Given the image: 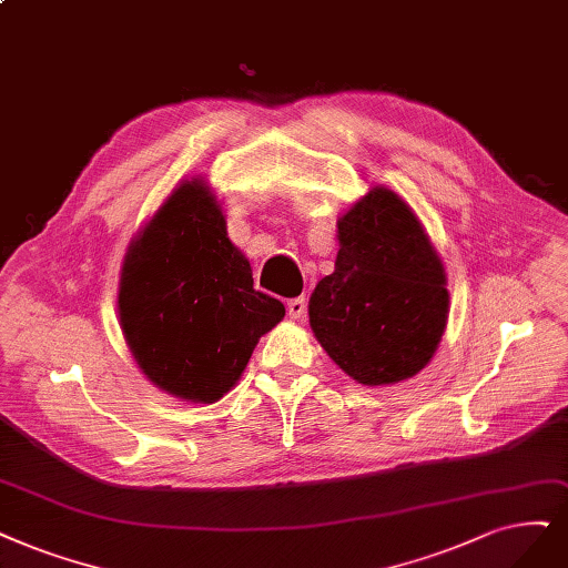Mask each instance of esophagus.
Listing matches in <instances>:
<instances>
[{"label":"esophagus","instance_id":"obj_1","mask_svg":"<svg viewBox=\"0 0 568 568\" xmlns=\"http://www.w3.org/2000/svg\"><path fill=\"white\" fill-rule=\"evenodd\" d=\"M287 313H290V318L302 321V318L306 316V300H304V297L290 300V302H287Z\"/></svg>","mask_w":568,"mask_h":568}]
</instances>
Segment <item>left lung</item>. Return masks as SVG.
Here are the masks:
<instances>
[{
    "mask_svg": "<svg viewBox=\"0 0 568 568\" xmlns=\"http://www.w3.org/2000/svg\"><path fill=\"white\" fill-rule=\"evenodd\" d=\"M337 226L334 273L308 302L311 329L358 384L409 379L443 339L445 266L412 207L386 186L372 189Z\"/></svg>",
    "mask_w": 568,
    "mask_h": 568,
    "instance_id": "1",
    "label": "left lung"
}]
</instances>
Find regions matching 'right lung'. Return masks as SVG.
<instances>
[{
  "instance_id": "add662e5",
  "label": "right lung",
  "mask_w": 568,
  "mask_h": 568,
  "mask_svg": "<svg viewBox=\"0 0 568 568\" xmlns=\"http://www.w3.org/2000/svg\"><path fill=\"white\" fill-rule=\"evenodd\" d=\"M119 316L146 379L182 400L215 403L285 306L252 287L250 262L226 239L215 196L192 180L125 255Z\"/></svg>"
}]
</instances>
